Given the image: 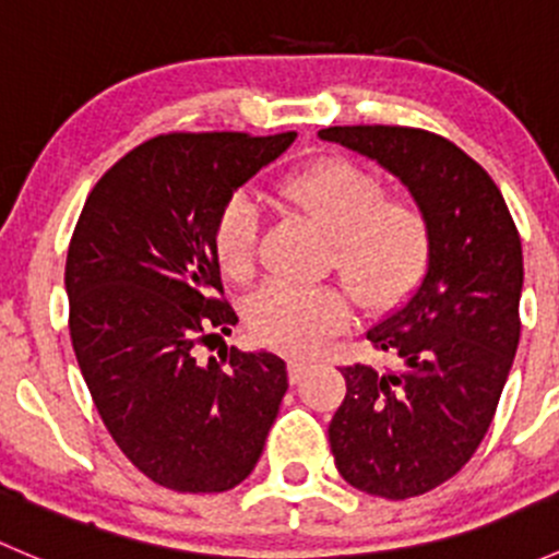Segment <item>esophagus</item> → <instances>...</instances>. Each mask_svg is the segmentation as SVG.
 Returning a JSON list of instances; mask_svg holds the SVG:
<instances>
[{
  "label": "esophagus",
  "instance_id": "34e87169",
  "mask_svg": "<svg viewBox=\"0 0 559 559\" xmlns=\"http://www.w3.org/2000/svg\"><path fill=\"white\" fill-rule=\"evenodd\" d=\"M286 368H289V381H292V384H297V381L302 379V373H306L308 362L302 357H289Z\"/></svg>",
  "mask_w": 559,
  "mask_h": 559
}]
</instances>
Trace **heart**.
<instances>
[{
  "label": "heart",
  "mask_w": 559,
  "mask_h": 559,
  "mask_svg": "<svg viewBox=\"0 0 559 559\" xmlns=\"http://www.w3.org/2000/svg\"><path fill=\"white\" fill-rule=\"evenodd\" d=\"M281 194L330 233L324 264L337 270L354 300L386 308L421 281L432 253V227L425 207L386 197L379 175L346 159H324L289 175ZM262 218L251 197L233 194L213 227L218 267L233 281L257 270ZM343 286L264 284L248 297L246 321L259 341L295 354L324 346L348 324L352 297Z\"/></svg>",
  "instance_id": "1"
}]
</instances>
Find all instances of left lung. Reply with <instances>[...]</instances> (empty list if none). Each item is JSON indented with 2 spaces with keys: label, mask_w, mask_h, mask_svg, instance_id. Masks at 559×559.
<instances>
[{
  "label": "left lung",
  "mask_w": 559,
  "mask_h": 559,
  "mask_svg": "<svg viewBox=\"0 0 559 559\" xmlns=\"http://www.w3.org/2000/svg\"><path fill=\"white\" fill-rule=\"evenodd\" d=\"M319 138L397 175L430 218L425 278L368 330L394 365L341 368L346 397L330 421L332 456L352 487L416 498L460 473L492 425L520 346L522 240L495 180L441 134L359 123Z\"/></svg>",
  "instance_id": "obj_1"
}]
</instances>
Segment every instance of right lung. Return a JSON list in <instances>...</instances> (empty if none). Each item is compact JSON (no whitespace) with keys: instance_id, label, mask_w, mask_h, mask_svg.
I'll list each match as a JSON object with an SVG mask.
<instances>
[{"instance_id":"add662e5","label":"right lung","mask_w":559,"mask_h":559,"mask_svg":"<svg viewBox=\"0 0 559 559\" xmlns=\"http://www.w3.org/2000/svg\"><path fill=\"white\" fill-rule=\"evenodd\" d=\"M297 132H170L116 162L67 251L70 337L116 447L175 492H227L253 471L284 400L270 352L197 346L238 316L224 297L213 227L224 202Z\"/></svg>"}]
</instances>
